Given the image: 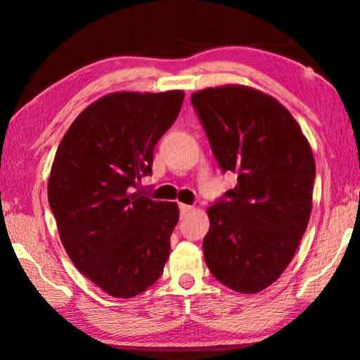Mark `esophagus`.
<instances>
[{"label": "esophagus", "mask_w": 360, "mask_h": 360, "mask_svg": "<svg viewBox=\"0 0 360 360\" xmlns=\"http://www.w3.org/2000/svg\"><path fill=\"white\" fill-rule=\"evenodd\" d=\"M193 208L191 205H184V203H181L179 205V212H181V216H186V214H188V212H191Z\"/></svg>", "instance_id": "1"}]
</instances>
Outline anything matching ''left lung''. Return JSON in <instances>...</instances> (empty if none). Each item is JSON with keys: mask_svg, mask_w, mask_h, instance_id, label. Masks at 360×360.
Listing matches in <instances>:
<instances>
[{"mask_svg": "<svg viewBox=\"0 0 360 360\" xmlns=\"http://www.w3.org/2000/svg\"><path fill=\"white\" fill-rule=\"evenodd\" d=\"M235 188L208 208L203 255L219 283L255 294L283 275L308 227L316 165L300 125L273 96L245 85L191 96Z\"/></svg>", "mask_w": 360, "mask_h": 360, "instance_id": "8db88e82", "label": "left lung"}]
</instances>
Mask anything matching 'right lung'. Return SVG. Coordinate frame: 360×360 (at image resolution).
<instances>
[{"mask_svg":"<svg viewBox=\"0 0 360 360\" xmlns=\"http://www.w3.org/2000/svg\"><path fill=\"white\" fill-rule=\"evenodd\" d=\"M184 92H117L77 115L53 158L47 193L72 264L106 294L131 298L162 276L176 203L135 191Z\"/></svg>","mask_w":360,"mask_h":360,"instance_id":"add662e5","label":"right lung"}]
</instances>
